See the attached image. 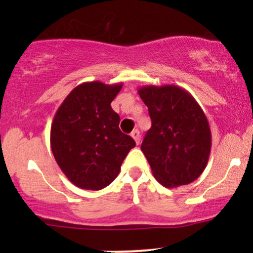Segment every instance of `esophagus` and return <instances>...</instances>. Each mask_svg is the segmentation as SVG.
Returning a JSON list of instances; mask_svg holds the SVG:
<instances>
[{"label": "esophagus", "mask_w": 253, "mask_h": 253, "mask_svg": "<svg viewBox=\"0 0 253 253\" xmlns=\"http://www.w3.org/2000/svg\"><path fill=\"white\" fill-rule=\"evenodd\" d=\"M130 135H132V138L134 139V141H135V144L138 145L139 143H140V132H139L138 129H134L133 130L132 133H130Z\"/></svg>", "instance_id": "1"}]
</instances>
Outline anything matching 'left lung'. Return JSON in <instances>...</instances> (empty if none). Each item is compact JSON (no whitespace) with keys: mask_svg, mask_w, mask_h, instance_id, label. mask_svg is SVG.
Listing matches in <instances>:
<instances>
[{"mask_svg":"<svg viewBox=\"0 0 253 253\" xmlns=\"http://www.w3.org/2000/svg\"><path fill=\"white\" fill-rule=\"evenodd\" d=\"M138 94L152 121L141 151L155 178L165 188L194 182L207 167L211 147L210 124L200 104L173 84L144 85Z\"/></svg>","mask_w":253,"mask_h":253,"instance_id":"left-lung-1","label":"left lung"}]
</instances>
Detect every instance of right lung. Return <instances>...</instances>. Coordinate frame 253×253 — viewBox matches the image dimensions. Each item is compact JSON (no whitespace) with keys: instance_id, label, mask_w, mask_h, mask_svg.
I'll list each match as a JSON object with an SVG mask.
<instances>
[{"instance_id":"add662e5","label":"right lung","mask_w":253,"mask_h":253,"mask_svg":"<svg viewBox=\"0 0 253 253\" xmlns=\"http://www.w3.org/2000/svg\"><path fill=\"white\" fill-rule=\"evenodd\" d=\"M123 83L85 82L72 89L54 114L51 149L69 181L81 189L101 190L120 172L135 141L119 128L112 101Z\"/></svg>"}]
</instances>
